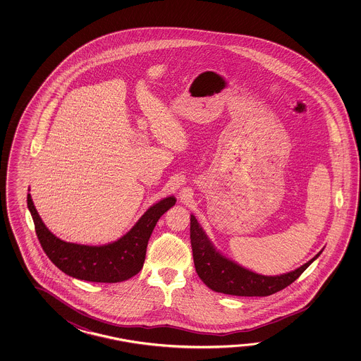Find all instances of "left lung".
<instances>
[{"instance_id": "8db88e82", "label": "left lung", "mask_w": 361, "mask_h": 361, "mask_svg": "<svg viewBox=\"0 0 361 361\" xmlns=\"http://www.w3.org/2000/svg\"><path fill=\"white\" fill-rule=\"evenodd\" d=\"M190 233L195 269L204 284L214 292L240 297H267L283 290L294 283L322 252L292 272L280 276H264L238 266L215 250L193 215H191Z\"/></svg>"}]
</instances>
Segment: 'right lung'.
<instances>
[{"mask_svg": "<svg viewBox=\"0 0 361 361\" xmlns=\"http://www.w3.org/2000/svg\"><path fill=\"white\" fill-rule=\"evenodd\" d=\"M176 201L174 196H170L154 204L126 235L115 243L89 246L66 243L56 238L42 222L31 195L27 196L36 235L49 259L66 275L92 283H120L137 275L143 267L147 244L156 223L165 212L176 205Z\"/></svg>", "mask_w": 361, "mask_h": 361, "instance_id": "obj_1", "label": "right lung"}]
</instances>
